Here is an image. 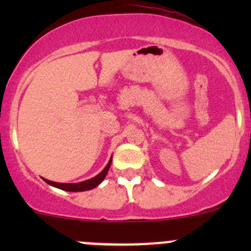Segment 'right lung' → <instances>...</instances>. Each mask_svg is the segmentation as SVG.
Listing matches in <instances>:
<instances>
[{
	"label": "right lung",
	"instance_id": "obj_1",
	"mask_svg": "<svg viewBox=\"0 0 251 251\" xmlns=\"http://www.w3.org/2000/svg\"><path fill=\"white\" fill-rule=\"evenodd\" d=\"M110 164H111V158H110V160L108 161L107 166H105V168L103 169V170L100 171L97 176L92 177V178H90V179H86V181L78 182V183H58V182L50 181V179H46V178H44V179L46 183L50 184V186H53V187H55V188L63 189V191H67V192L90 191V189L96 188L98 184L102 183L103 179H104L105 176H107L108 171H109Z\"/></svg>",
	"mask_w": 251,
	"mask_h": 251
}]
</instances>
